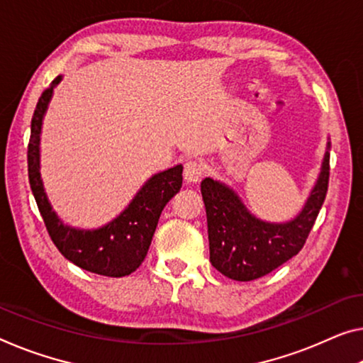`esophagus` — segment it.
<instances>
[{"label": "esophagus", "mask_w": 363, "mask_h": 363, "mask_svg": "<svg viewBox=\"0 0 363 363\" xmlns=\"http://www.w3.org/2000/svg\"><path fill=\"white\" fill-rule=\"evenodd\" d=\"M204 175V165L201 160H188L185 164V170H183V177H185V180L189 183H196L199 182L201 178Z\"/></svg>", "instance_id": "1"}]
</instances>
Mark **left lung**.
<instances>
[{
  "label": "left lung",
  "mask_w": 363,
  "mask_h": 363,
  "mask_svg": "<svg viewBox=\"0 0 363 363\" xmlns=\"http://www.w3.org/2000/svg\"><path fill=\"white\" fill-rule=\"evenodd\" d=\"M330 146L328 143L320 177L302 211L284 224L258 219L224 183L213 178L201 182L208 217L209 259L217 271L233 281H255L269 274L303 248L326 198Z\"/></svg>",
  "instance_id": "left-lung-1"
}]
</instances>
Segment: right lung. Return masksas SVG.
Listing matches in <instances>:
<instances>
[{
  "mask_svg": "<svg viewBox=\"0 0 363 363\" xmlns=\"http://www.w3.org/2000/svg\"><path fill=\"white\" fill-rule=\"evenodd\" d=\"M60 81L61 76L43 91L32 116L27 165L33 198L45 222L50 238L66 259L94 274L108 277L128 276L136 271L146 258L165 204L180 191L183 167L175 165L150 177L123 213L107 225L94 230L65 225L52 209L40 178L42 120L53 96V89Z\"/></svg>",
  "mask_w": 363,
  "mask_h": 363,
  "instance_id": "obj_1",
  "label": "right lung"
}]
</instances>
